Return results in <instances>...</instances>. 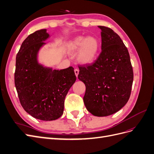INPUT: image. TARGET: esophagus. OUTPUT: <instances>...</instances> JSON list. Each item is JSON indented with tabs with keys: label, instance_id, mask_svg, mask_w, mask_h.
<instances>
[{
	"label": "esophagus",
	"instance_id": "1",
	"mask_svg": "<svg viewBox=\"0 0 154 154\" xmlns=\"http://www.w3.org/2000/svg\"><path fill=\"white\" fill-rule=\"evenodd\" d=\"M74 73H75L76 77H78V74H79V70L77 69H74Z\"/></svg>",
	"mask_w": 154,
	"mask_h": 154
}]
</instances>
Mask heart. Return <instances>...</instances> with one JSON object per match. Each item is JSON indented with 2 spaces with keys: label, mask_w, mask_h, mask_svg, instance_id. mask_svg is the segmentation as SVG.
I'll return each instance as SVG.
<instances>
[{
  "label": "heart",
  "mask_w": 154,
  "mask_h": 154,
  "mask_svg": "<svg viewBox=\"0 0 154 154\" xmlns=\"http://www.w3.org/2000/svg\"><path fill=\"white\" fill-rule=\"evenodd\" d=\"M69 53H75L77 62L82 66H88L94 63L100 50V42L96 36H78L70 40L67 44Z\"/></svg>",
  "instance_id": "1"
}]
</instances>
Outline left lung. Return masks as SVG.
Instances as JSON below:
<instances>
[{
  "label": "left lung",
  "instance_id": "1",
  "mask_svg": "<svg viewBox=\"0 0 154 154\" xmlns=\"http://www.w3.org/2000/svg\"><path fill=\"white\" fill-rule=\"evenodd\" d=\"M98 27L101 53L92 64L79 67L78 78L86 87V109L92 115L103 117L117 112L127 103L134 73L128 49L119 36L109 27Z\"/></svg>",
  "mask_w": 154,
  "mask_h": 154
}]
</instances>
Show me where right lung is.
I'll use <instances>...</instances> for the list:
<instances>
[{"mask_svg": "<svg viewBox=\"0 0 154 154\" xmlns=\"http://www.w3.org/2000/svg\"><path fill=\"white\" fill-rule=\"evenodd\" d=\"M49 37L45 29L29 35L16 57L15 85L21 105L26 112L42 121L61 117L65 98L76 80L72 67L53 70L39 62V51Z\"/></svg>", "mask_w": 154, "mask_h": 154, "instance_id": "obj_1", "label": "right lung"}]
</instances>
